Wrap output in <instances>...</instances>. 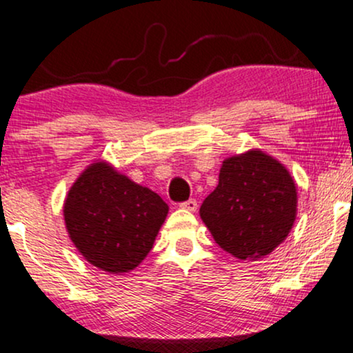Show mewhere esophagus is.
<instances>
[{
  "mask_svg": "<svg viewBox=\"0 0 353 353\" xmlns=\"http://www.w3.org/2000/svg\"><path fill=\"white\" fill-rule=\"evenodd\" d=\"M179 207H181V209H184V210L195 212V210H197V201H195V199H189V201L182 202Z\"/></svg>",
  "mask_w": 353,
  "mask_h": 353,
  "instance_id": "34e87169",
  "label": "esophagus"
}]
</instances>
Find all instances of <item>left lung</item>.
I'll return each instance as SVG.
<instances>
[{
	"instance_id": "8db88e82",
	"label": "left lung",
	"mask_w": 353,
	"mask_h": 353,
	"mask_svg": "<svg viewBox=\"0 0 353 353\" xmlns=\"http://www.w3.org/2000/svg\"><path fill=\"white\" fill-rule=\"evenodd\" d=\"M296 207L298 192L288 169L252 150L223 161L201 217L220 248L239 260H258L286 240Z\"/></svg>"
}]
</instances>
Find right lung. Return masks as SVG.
Masks as SVG:
<instances>
[{"instance_id":"obj_1","label":"right lung","mask_w":353,"mask_h":353,"mask_svg":"<svg viewBox=\"0 0 353 353\" xmlns=\"http://www.w3.org/2000/svg\"><path fill=\"white\" fill-rule=\"evenodd\" d=\"M168 210L158 194L99 161L70 188L63 220L85 260L118 274L134 270L151 252Z\"/></svg>"}]
</instances>
